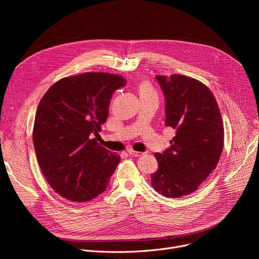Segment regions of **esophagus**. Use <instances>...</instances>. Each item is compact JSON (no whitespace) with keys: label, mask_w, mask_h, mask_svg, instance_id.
I'll list each match as a JSON object with an SVG mask.
<instances>
[{"label":"esophagus","mask_w":259,"mask_h":259,"mask_svg":"<svg viewBox=\"0 0 259 259\" xmlns=\"http://www.w3.org/2000/svg\"><path fill=\"white\" fill-rule=\"evenodd\" d=\"M128 153H129V155H131L132 157H135V158L140 157V156H142V155H143V153L136 152V151H133V150H129V151H128Z\"/></svg>","instance_id":"34e87169"}]
</instances>
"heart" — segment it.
Listing matches in <instances>:
<instances>
[{"mask_svg":"<svg viewBox=\"0 0 259 259\" xmlns=\"http://www.w3.org/2000/svg\"><path fill=\"white\" fill-rule=\"evenodd\" d=\"M139 93L140 95H144V94H154L155 91L153 89V87L149 84V83H142L139 86Z\"/></svg>","mask_w":259,"mask_h":259,"instance_id":"obj_1","label":"heart"}]
</instances>
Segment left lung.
Returning <instances> with one entry per match:
<instances>
[{
	"instance_id": "obj_1",
	"label": "left lung",
	"mask_w": 259,
	"mask_h": 259,
	"mask_svg": "<svg viewBox=\"0 0 259 259\" xmlns=\"http://www.w3.org/2000/svg\"><path fill=\"white\" fill-rule=\"evenodd\" d=\"M165 97V126L175 129L171 145L155 155L159 169L154 189L168 198L198 190L216 168L224 149V123L211 91L200 81L181 75L156 76Z\"/></svg>"
}]
</instances>
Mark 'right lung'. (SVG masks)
<instances>
[{"label":"right lung","instance_id":"add662e5","mask_svg":"<svg viewBox=\"0 0 259 259\" xmlns=\"http://www.w3.org/2000/svg\"><path fill=\"white\" fill-rule=\"evenodd\" d=\"M126 84L113 73L85 72L59 80L41 99L32 132L34 151L45 178L61 197L87 202L107 188L121 158L95 136L114 92Z\"/></svg>","mask_w":259,"mask_h":259}]
</instances>
